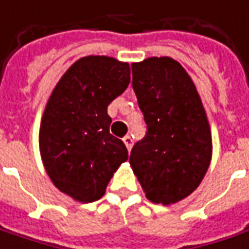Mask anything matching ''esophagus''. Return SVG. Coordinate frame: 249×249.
Segmentation results:
<instances>
[{
    "label": "esophagus",
    "instance_id": "esophagus-1",
    "mask_svg": "<svg viewBox=\"0 0 249 249\" xmlns=\"http://www.w3.org/2000/svg\"><path fill=\"white\" fill-rule=\"evenodd\" d=\"M123 140H124V144L126 146V148H128V151H131L132 144H133V140H132L131 136H125Z\"/></svg>",
    "mask_w": 249,
    "mask_h": 249
}]
</instances>
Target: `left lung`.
I'll return each instance as SVG.
<instances>
[{"mask_svg":"<svg viewBox=\"0 0 249 249\" xmlns=\"http://www.w3.org/2000/svg\"><path fill=\"white\" fill-rule=\"evenodd\" d=\"M132 87L147 124L129 157L146 197L169 206L202 182L213 143L202 99L187 71L170 57L132 64Z\"/></svg>","mask_w":249,"mask_h":249,"instance_id":"obj_1","label":"left lung"}]
</instances>
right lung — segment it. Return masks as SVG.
Returning a JSON list of instances; mask_svg holds the SVG:
<instances>
[{
	"label": "right lung",
	"instance_id": "right-lung-1",
	"mask_svg": "<svg viewBox=\"0 0 249 249\" xmlns=\"http://www.w3.org/2000/svg\"><path fill=\"white\" fill-rule=\"evenodd\" d=\"M129 82L128 62L89 55L62 75L47 101L39 129L42 162L54 185L77 202L101 199L128 160L123 140L109 131L107 106Z\"/></svg>",
	"mask_w": 249,
	"mask_h": 249
}]
</instances>
